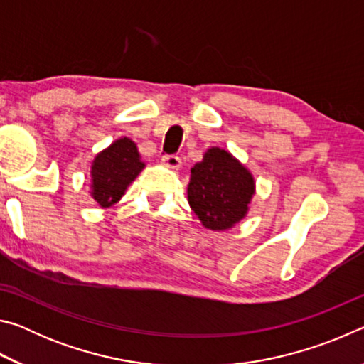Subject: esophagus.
<instances>
[{
	"instance_id": "34e87169",
	"label": "esophagus",
	"mask_w": 364,
	"mask_h": 364,
	"mask_svg": "<svg viewBox=\"0 0 364 364\" xmlns=\"http://www.w3.org/2000/svg\"><path fill=\"white\" fill-rule=\"evenodd\" d=\"M164 164L167 165V167H170V168H180V165H181V159L176 156V154H167V156H164Z\"/></svg>"
}]
</instances>
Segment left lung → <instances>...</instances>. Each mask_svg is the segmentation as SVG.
<instances>
[{
	"label": "left lung",
	"mask_w": 364,
	"mask_h": 364,
	"mask_svg": "<svg viewBox=\"0 0 364 364\" xmlns=\"http://www.w3.org/2000/svg\"><path fill=\"white\" fill-rule=\"evenodd\" d=\"M254 194V178L230 152L208 149L191 170L189 205L202 225L223 231L241 220Z\"/></svg>",
	"instance_id": "8db88e82"
}]
</instances>
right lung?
Segmentation results:
<instances>
[{
	"label": "right lung",
	"mask_w": 364,
	"mask_h": 364,
	"mask_svg": "<svg viewBox=\"0 0 364 364\" xmlns=\"http://www.w3.org/2000/svg\"><path fill=\"white\" fill-rule=\"evenodd\" d=\"M144 164L139 162V154L132 139L122 138L107 147L106 151L97 154L91 176H93V197L101 207L115 204L123 196Z\"/></svg>",
	"instance_id": "add662e5"
}]
</instances>
